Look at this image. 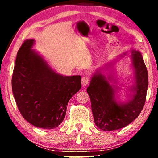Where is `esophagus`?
<instances>
[{
    "instance_id": "34e87169",
    "label": "esophagus",
    "mask_w": 158,
    "mask_h": 158,
    "mask_svg": "<svg viewBox=\"0 0 158 158\" xmlns=\"http://www.w3.org/2000/svg\"><path fill=\"white\" fill-rule=\"evenodd\" d=\"M89 83V77L87 76H84L82 77L81 79V84L84 86H86Z\"/></svg>"
}]
</instances>
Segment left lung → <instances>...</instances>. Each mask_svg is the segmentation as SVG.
<instances>
[{"mask_svg":"<svg viewBox=\"0 0 158 158\" xmlns=\"http://www.w3.org/2000/svg\"><path fill=\"white\" fill-rule=\"evenodd\" d=\"M134 53L135 94L128 102H116L114 99L115 90L100 73L93 76L87 88L95 123L104 131H113L127 126L137 118L143 108L148 85V72L141 53L138 51H134Z\"/></svg>","mask_w":158,"mask_h":158,"instance_id":"8db88e82","label":"left lung"}]
</instances>
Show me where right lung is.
Wrapping results in <instances>:
<instances>
[{"mask_svg":"<svg viewBox=\"0 0 158 158\" xmlns=\"http://www.w3.org/2000/svg\"><path fill=\"white\" fill-rule=\"evenodd\" d=\"M26 40L19 49L12 78L15 100L23 118L34 126L53 129L65 118L72 96L81 87V76L56 73Z\"/></svg>","mask_w":158,"mask_h":158,"instance_id":"right-lung-1","label":"right lung"}]
</instances>
